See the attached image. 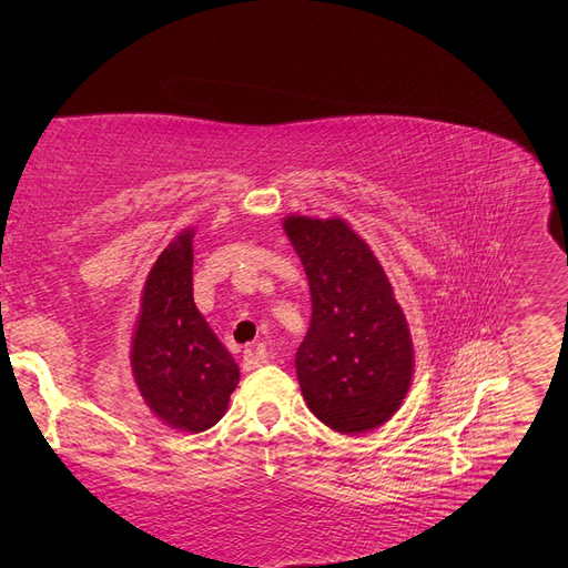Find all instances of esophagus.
Instances as JSON below:
<instances>
[{
	"instance_id": "34e87169",
	"label": "esophagus",
	"mask_w": 568,
	"mask_h": 568,
	"mask_svg": "<svg viewBox=\"0 0 568 568\" xmlns=\"http://www.w3.org/2000/svg\"><path fill=\"white\" fill-rule=\"evenodd\" d=\"M265 357H267V353H265L263 346H251V348H246V351H244V363H242L244 372H253V369L261 367V365L265 363Z\"/></svg>"
}]
</instances>
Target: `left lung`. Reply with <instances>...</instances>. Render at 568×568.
Returning a JSON list of instances; mask_svg holds the SVG:
<instances>
[{
	"mask_svg": "<svg viewBox=\"0 0 568 568\" xmlns=\"http://www.w3.org/2000/svg\"><path fill=\"white\" fill-rule=\"evenodd\" d=\"M311 284V329L296 374L313 415L338 434H365L400 409L415 348L400 303L369 244L343 217H284Z\"/></svg>",
	"mask_w": 568,
	"mask_h": 568,
	"instance_id": "8db88e82",
	"label": "left lung"
}]
</instances>
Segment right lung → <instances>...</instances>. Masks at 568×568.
Segmentation results:
<instances>
[{
  "mask_svg": "<svg viewBox=\"0 0 568 568\" xmlns=\"http://www.w3.org/2000/svg\"><path fill=\"white\" fill-rule=\"evenodd\" d=\"M192 239L194 227L182 230L149 272L130 365L153 415L178 432L201 434L227 412L239 365L194 303Z\"/></svg>",
  "mask_w": 568,
  "mask_h": 568,
  "instance_id": "add662e5",
  "label": "right lung"
}]
</instances>
